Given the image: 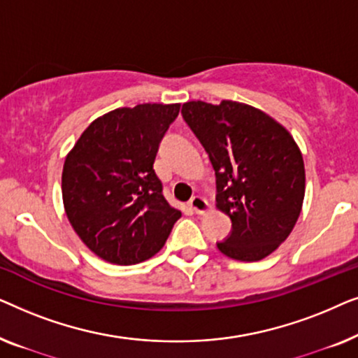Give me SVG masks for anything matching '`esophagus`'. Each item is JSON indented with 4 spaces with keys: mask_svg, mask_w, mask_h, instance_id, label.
<instances>
[{
    "mask_svg": "<svg viewBox=\"0 0 358 358\" xmlns=\"http://www.w3.org/2000/svg\"><path fill=\"white\" fill-rule=\"evenodd\" d=\"M189 205H190V208H192L194 212L199 213V215L207 213L210 210V203L203 197H200V195H195V197L190 199Z\"/></svg>",
    "mask_w": 358,
    "mask_h": 358,
    "instance_id": "34e87169",
    "label": "esophagus"
}]
</instances>
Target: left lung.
Wrapping results in <instances>:
<instances>
[{"mask_svg": "<svg viewBox=\"0 0 358 358\" xmlns=\"http://www.w3.org/2000/svg\"><path fill=\"white\" fill-rule=\"evenodd\" d=\"M182 117L217 176V208L231 218L224 256L256 262L288 238L305 199L301 151L285 127L236 101H190Z\"/></svg>", "mask_w": 358, "mask_h": 358, "instance_id": "1", "label": "left lung"}]
</instances>
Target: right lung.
<instances>
[{"mask_svg":"<svg viewBox=\"0 0 358 358\" xmlns=\"http://www.w3.org/2000/svg\"><path fill=\"white\" fill-rule=\"evenodd\" d=\"M180 104H138L97 117L66 155V217L96 256L117 266L153 257L180 218L153 164Z\"/></svg>","mask_w":358,"mask_h":358,"instance_id":"add662e5","label":"right lung"}]
</instances>
